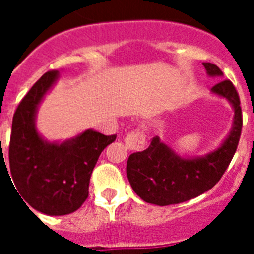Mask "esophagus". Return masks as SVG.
Masks as SVG:
<instances>
[{
    "label": "esophagus",
    "instance_id": "34e87169",
    "mask_svg": "<svg viewBox=\"0 0 254 254\" xmlns=\"http://www.w3.org/2000/svg\"><path fill=\"white\" fill-rule=\"evenodd\" d=\"M125 142L128 150H142L146 147V136L141 131L129 132L125 137Z\"/></svg>",
    "mask_w": 254,
    "mask_h": 254
}]
</instances>
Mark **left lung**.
<instances>
[{
  "mask_svg": "<svg viewBox=\"0 0 254 254\" xmlns=\"http://www.w3.org/2000/svg\"><path fill=\"white\" fill-rule=\"evenodd\" d=\"M203 66L211 77L223 76L216 64L205 62ZM211 93L225 98L234 109L232 129L217 149L203 156L182 158L156 136L146 150L129 155L127 178L134 193L145 202L168 206L194 198L214 187L228 169L243 126L241 100L229 80L217 82Z\"/></svg>",
  "mask_w": 254,
  "mask_h": 254,
  "instance_id": "left-lung-1",
  "label": "left lung"
}]
</instances>
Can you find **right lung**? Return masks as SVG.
Masks as SVG:
<instances>
[{
	"label": "right lung",
	"instance_id": "1",
	"mask_svg": "<svg viewBox=\"0 0 254 254\" xmlns=\"http://www.w3.org/2000/svg\"><path fill=\"white\" fill-rule=\"evenodd\" d=\"M58 77V71H48L22 98L13 114L8 147L13 187L26 206L51 216L71 214L81 207L89 196L96 161L117 137L94 129L64 142H49L40 136L35 126L38 107Z\"/></svg>",
	"mask_w": 254,
	"mask_h": 254
}]
</instances>
